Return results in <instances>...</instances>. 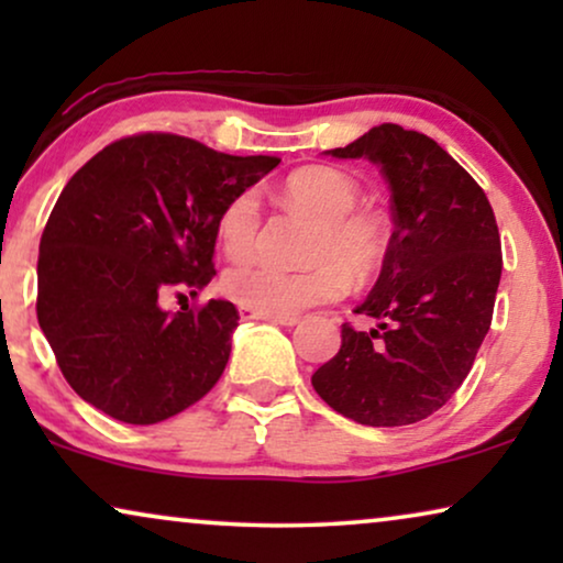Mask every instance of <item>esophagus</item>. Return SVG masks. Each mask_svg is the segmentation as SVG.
<instances>
[{
	"mask_svg": "<svg viewBox=\"0 0 563 563\" xmlns=\"http://www.w3.org/2000/svg\"><path fill=\"white\" fill-rule=\"evenodd\" d=\"M241 318L243 320H266V322H274V325H297L299 318H295V314H266V312H256V310H249V307H241Z\"/></svg>",
	"mask_w": 563,
	"mask_h": 563,
	"instance_id": "1",
	"label": "esophagus"
}]
</instances>
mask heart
<instances>
[{"label":"heart","mask_w":563,"mask_h":563,"mask_svg":"<svg viewBox=\"0 0 563 563\" xmlns=\"http://www.w3.org/2000/svg\"><path fill=\"white\" fill-rule=\"evenodd\" d=\"M284 195L320 218L312 243L310 268H289L251 261L222 276L225 295L249 310L266 314H297L307 307L333 302L349 279L364 282L387 256L389 230L379 214L358 210L361 189L349 174L330 166H307L289 174ZM261 197L256 189L238 191L222 207L218 238L228 258H249L256 249Z\"/></svg>","instance_id":"obj_1"}]
</instances>
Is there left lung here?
I'll return each mask as SVG.
<instances>
[{"label": "left lung", "mask_w": 563, "mask_h": 563, "mask_svg": "<svg viewBox=\"0 0 563 563\" xmlns=\"http://www.w3.org/2000/svg\"><path fill=\"white\" fill-rule=\"evenodd\" d=\"M325 153L379 166L395 233L379 279L353 310L376 328L345 322L341 351L312 387L361 426H412L449 402L489 330L503 276L495 212L479 184L415 130L384 122Z\"/></svg>", "instance_id": "obj_1"}]
</instances>
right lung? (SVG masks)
<instances>
[{
    "label": "right lung",
    "instance_id": "add662e5",
    "mask_svg": "<svg viewBox=\"0 0 563 563\" xmlns=\"http://www.w3.org/2000/svg\"><path fill=\"white\" fill-rule=\"evenodd\" d=\"M276 166L272 156L143 133L107 145L71 176L41 238L37 322L84 402L153 426L218 384L235 305L210 299L172 314L161 297L210 284L222 207Z\"/></svg>",
    "mask_w": 563,
    "mask_h": 563
}]
</instances>
